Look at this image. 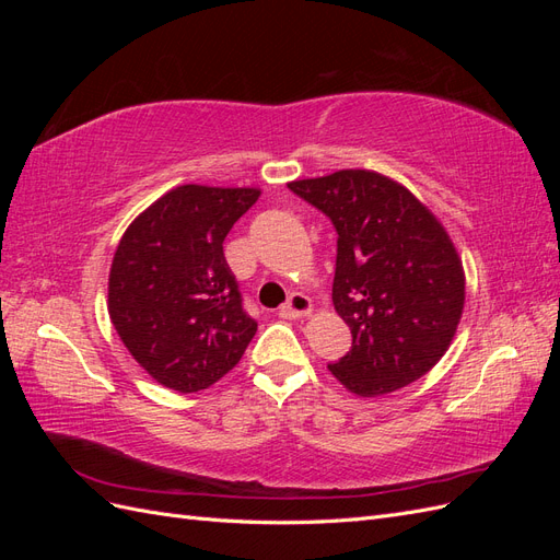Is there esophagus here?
<instances>
[{
    "mask_svg": "<svg viewBox=\"0 0 560 560\" xmlns=\"http://www.w3.org/2000/svg\"><path fill=\"white\" fill-rule=\"evenodd\" d=\"M308 313H311V299L306 294H299V292L290 294V299H287L278 311V315L287 317V319H296V317H303Z\"/></svg>",
    "mask_w": 560,
    "mask_h": 560,
    "instance_id": "obj_1",
    "label": "esophagus"
}]
</instances>
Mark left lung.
<instances>
[{"mask_svg":"<svg viewBox=\"0 0 560 560\" xmlns=\"http://www.w3.org/2000/svg\"><path fill=\"white\" fill-rule=\"evenodd\" d=\"M290 191L327 214L338 235L331 299L352 346L331 374L360 397L425 376L465 306L463 264L444 226L378 173L338 171L292 182Z\"/></svg>","mask_w":560,"mask_h":560,"instance_id":"left-lung-1","label":"left lung"}]
</instances>
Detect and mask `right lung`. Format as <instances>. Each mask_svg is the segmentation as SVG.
Here are the masks:
<instances>
[{"mask_svg":"<svg viewBox=\"0 0 560 560\" xmlns=\"http://www.w3.org/2000/svg\"><path fill=\"white\" fill-rule=\"evenodd\" d=\"M259 189L184 184L124 233L109 270V317L151 378L198 393L241 362L257 334L224 257Z\"/></svg>","mask_w":560,"mask_h":560,"instance_id":"obj_1","label":"right lung"}]
</instances>
